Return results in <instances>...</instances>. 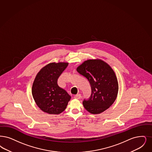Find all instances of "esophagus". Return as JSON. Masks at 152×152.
<instances>
[{"label": "esophagus", "mask_w": 152, "mask_h": 152, "mask_svg": "<svg viewBox=\"0 0 152 152\" xmlns=\"http://www.w3.org/2000/svg\"><path fill=\"white\" fill-rule=\"evenodd\" d=\"M74 98H76V99H80L81 98V95L79 94H76L74 96Z\"/></svg>", "instance_id": "obj_1"}]
</instances>
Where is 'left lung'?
I'll return each instance as SVG.
<instances>
[{"label": "left lung", "instance_id": "obj_1", "mask_svg": "<svg viewBox=\"0 0 152 152\" xmlns=\"http://www.w3.org/2000/svg\"><path fill=\"white\" fill-rule=\"evenodd\" d=\"M77 71L88 80L91 86V97L83 102L85 109L98 114L109 109L115 101L119 89L111 67L101 59H89L80 65Z\"/></svg>", "mask_w": 152, "mask_h": 152}]
</instances>
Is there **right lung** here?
Instances as JSON below:
<instances>
[{
  "label": "right lung",
  "instance_id": "1",
  "mask_svg": "<svg viewBox=\"0 0 152 152\" xmlns=\"http://www.w3.org/2000/svg\"><path fill=\"white\" fill-rule=\"evenodd\" d=\"M68 65L65 62L50 63L37 73L32 86V95L43 112L58 115L66 109L71 97L57 81Z\"/></svg>",
  "mask_w": 152,
  "mask_h": 152
}]
</instances>
